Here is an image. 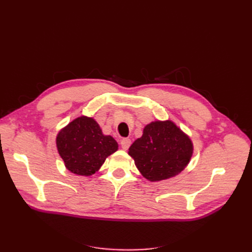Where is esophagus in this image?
<instances>
[{"instance_id": "34e87169", "label": "esophagus", "mask_w": 252, "mask_h": 252, "mask_svg": "<svg viewBox=\"0 0 252 252\" xmlns=\"http://www.w3.org/2000/svg\"><path fill=\"white\" fill-rule=\"evenodd\" d=\"M130 144H131V141L129 139H123L121 141V146L124 150H127L129 148V146H130Z\"/></svg>"}]
</instances>
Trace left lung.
I'll return each instance as SVG.
<instances>
[{
  "mask_svg": "<svg viewBox=\"0 0 252 252\" xmlns=\"http://www.w3.org/2000/svg\"><path fill=\"white\" fill-rule=\"evenodd\" d=\"M128 155L145 179L159 182L186 168L193 155V144L171 120H157L144 127L142 136L129 147Z\"/></svg>",
  "mask_w": 252,
  "mask_h": 252,
  "instance_id": "8db88e82",
  "label": "left lung"
}]
</instances>
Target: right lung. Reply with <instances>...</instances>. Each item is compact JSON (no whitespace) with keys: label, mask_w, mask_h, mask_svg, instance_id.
Wrapping results in <instances>:
<instances>
[{"label":"right lung","mask_w":252,"mask_h":252,"mask_svg":"<svg viewBox=\"0 0 252 252\" xmlns=\"http://www.w3.org/2000/svg\"><path fill=\"white\" fill-rule=\"evenodd\" d=\"M57 149L70 172L90 177L100 170L105 159L119 149L111 135H105L94 118L82 116L58 132Z\"/></svg>","instance_id":"obj_1"}]
</instances>
